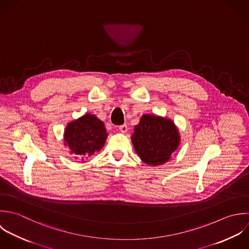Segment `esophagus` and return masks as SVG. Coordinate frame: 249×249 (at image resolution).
<instances>
[{
    "label": "esophagus",
    "instance_id": "obj_1",
    "mask_svg": "<svg viewBox=\"0 0 249 249\" xmlns=\"http://www.w3.org/2000/svg\"><path fill=\"white\" fill-rule=\"evenodd\" d=\"M119 130H120V132H121V133L126 134V133H127V131H128V126H127L126 124L121 125V126H119Z\"/></svg>",
    "mask_w": 249,
    "mask_h": 249
}]
</instances>
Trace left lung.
Masks as SVG:
<instances>
[{
    "label": "left lung",
    "mask_w": 249,
    "mask_h": 249,
    "mask_svg": "<svg viewBox=\"0 0 249 249\" xmlns=\"http://www.w3.org/2000/svg\"><path fill=\"white\" fill-rule=\"evenodd\" d=\"M131 141L141 160L146 165L156 167L172 159L179 146L180 135L172 119L143 114L134 128Z\"/></svg>",
    "instance_id": "obj_1"
}]
</instances>
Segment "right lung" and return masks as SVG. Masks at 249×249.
Masks as SVG:
<instances>
[{"mask_svg": "<svg viewBox=\"0 0 249 249\" xmlns=\"http://www.w3.org/2000/svg\"><path fill=\"white\" fill-rule=\"evenodd\" d=\"M108 134L96 115L86 113L69 122L64 131V145L75 158H89L105 145Z\"/></svg>", "mask_w": 249, "mask_h": 249, "instance_id": "1", "label": "right lung"}]
</instances>
